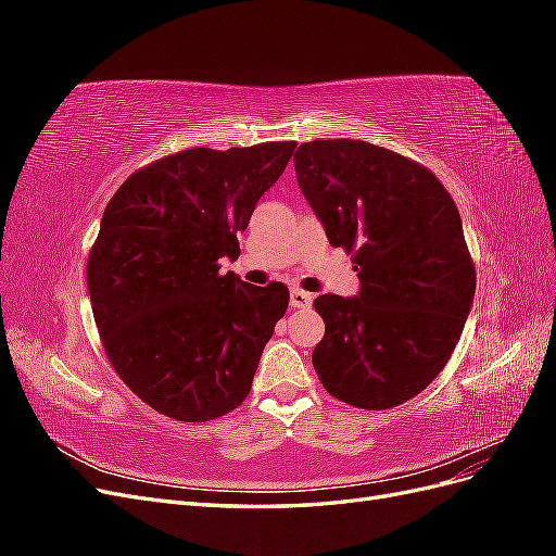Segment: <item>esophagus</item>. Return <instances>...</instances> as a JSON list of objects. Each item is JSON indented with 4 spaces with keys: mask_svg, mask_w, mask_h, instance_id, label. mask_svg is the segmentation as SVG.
Segmentation results:
<instances>
[{
    "mask_svg": "<svg viewBox=\"0 0 556 556\" xmlns=\"http://www.w3.org/2000/svg\"><path fill=\"white\" fill-rule=\"evenodd\" d=\"M290 304H292V308H308V306L313 304V294L294 288V290L290 292Z\"/></svg>",
    "mask_w": 556,
    "mask_h": 556,
    "instance_id": "obj_1",
    "label": "esophagus"
}]
</instances>
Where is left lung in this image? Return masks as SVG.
I'll return each mask as SVG.
<instances>
[{
	"label": "left lung",
	"mask_w": 556,
	"mask_h": 556,
	"mask_svg": "<svg viewBox=\"0 0 556 556\" xmlns=\"http://www.w3.org/2000/svg\"><path fill=\"white\" fill-rule=\"evenodd\" d=\"M296 182L331 245L359 271V296L313 301L325 390L364 410L417 396L457 345L476 294L457 206L427 166L357 139L301 143Z\"/></svg>",
	"instance_id": "8db88e82"
}]
</instances>
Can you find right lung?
Masks as SVG:
<instances>
[{"mask_svg": "<svg viewBox=\"0 0 556 556\" xmlns=\"http://www.w3.org/2000/svg\"><path fill=\"white\" fill-rule=\"evenodd\" d=\"M296 143L190 148L134 172L111 197L88 290L115 374L150 408L208 422L250 394L290 290L220 274Z\"/></svg>", "mask_w": 556, "mask_h": 556, "instance_id": "right-lung-1", "label": "right lung"}]
</instances>
